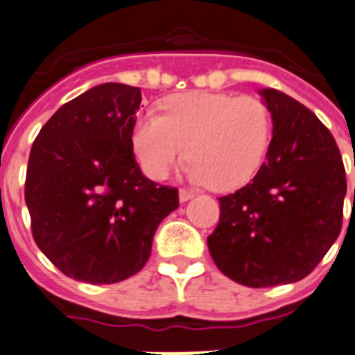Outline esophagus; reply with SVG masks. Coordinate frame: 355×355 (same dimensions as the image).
<instances>
[{
	"label": "esophagus",
	"mask_w": 355,
	"mask_h": 355,
	"mask_svg": "<svg viewBox=\"0 0 355 355\" xmlns=\"http://www.w3.org/2000/svg\"><path fill=\"white\" fill-rule=\"evenodd\" d=\"M178 198H180L182 202H185L189 201V199L194 198V192L187 191V189H180V191H178Z\"/></svg>",
	"instance_id": "obj_1"
}]
</instances>
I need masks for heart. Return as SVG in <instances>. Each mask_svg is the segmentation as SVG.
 I'll return each mask as SVG.
<instances>
[{
	"label": "heart",
	"instance_id": "obj_1",
	"mask_svg": "<svg viewBox=\"0 0 355 355\" xmlns=\"http://www.w3.org/2000/svg\"><path fill=\"white\" fill-rule=\"evenodd\" d=\"M270 128L269 109L258 98L187 92L168 97L163 116H140L132 142L150 178L166 177L187 146L189 177L229 191L257 173L269 149Z\"/></svg>",
	"mask_w": 355,
	"mask_h": 355
}]
</instances>
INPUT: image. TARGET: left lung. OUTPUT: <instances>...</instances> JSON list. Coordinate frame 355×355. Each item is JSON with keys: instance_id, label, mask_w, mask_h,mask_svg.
<instances>
[{"instance_id": "left-lung-1", "label": "left lung", "mask_w": 355, "mask_h": 355, "mask_svg": "<svg viewBox=\"0 0 355 355\" xmlns=\"http://www.w3.org/2000/svg\"><path fill=\"white\" fill-rule=\"evenodd\" d=\"M272 116L267 159L253 180L218 198L213 261L250 288L290 284L315 269L342 230L347 178L329 130L305 105L260 90Z\"/></svg>"}]
</instances>
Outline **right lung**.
I'll return each mask as SVG.
<instances>
[{"label": "right lung", "mask_w": 355, "mask_h": 355, "mask_svg": "<svg viewBox=\"0 0 355 355\" xmlns=\"http://www.w3.org/2000/svg\"><path fill=\"white\" fill-rule=\"evenodd\" d=\"M137 86L104 83L62 105L33 144L26 205L37 248L90 284L132 277L149 260L178 191L149 180L133 154Z\"/></svg>", "instance_id": "obj_1"}]
</instances>
